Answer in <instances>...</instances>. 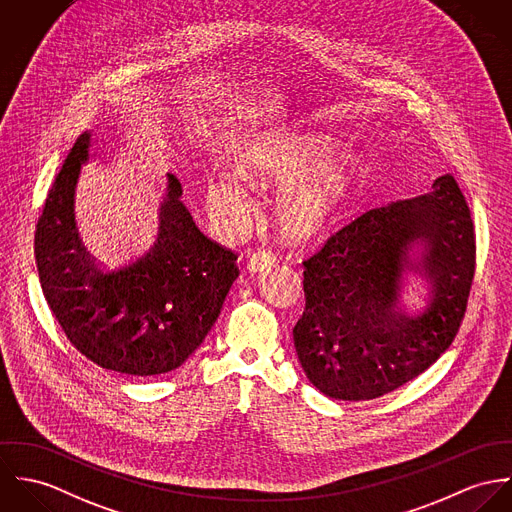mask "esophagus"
I'll return each instance as SVG.
<instances>
[{
  "label": "esophagus",
  "mask_w": 512,
  "mask_h": 512,
  "mask_svg": "<svg viewBox=\"0 0 512 512\" xmlns=\"http://www.w3.org/2000/svg\"><path fill=\"white\" fill-rule=\"evenodd\" d=\"M275 267H279V259L273 253H269V251H257L247 261V269L251 273H267V271H271Z\"/></svg>",
  "instance_id": "1"
}]
</instances>
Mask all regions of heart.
<instances>
[{"label": "heart", "instance_id": "obj_1", "mask_svg": "<svg viewBox=\"0 0 512 512\" xmlns=\"http://www.w3.org/2000/svg\"><path fill=\"white\" fill-rule=\"evenodd\" d=\"M328 135H283L247 145L235 159L237 172L253 184L273 186L298 179L284 194L279 226L294 243H308L338 228L351 212L363 165L353 153H336ZM208 208L224 229H235L247 216V200L233 176L208 182Z\"/></svg>", "mask_w": 512, "mask_h": 512}]
</instances>
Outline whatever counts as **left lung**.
<instances>
[{
	"instance_id": "1",
	"label": "left lung",
	"mask_w": 512,
	"mask_h": 512,
	"mask_svg": "<svg viewBox=\"0 0 512 512\" xmlns=\"http://www.w3.org/2000/svg\"><path fill=\"white\" fill-rule=\"evenodd\" d=\"M408 272L429 283L420 311L401 304ZM473 275L475 229L454 176L369 210L304 261L306 308L292 334L306 377L338 400L412 381L452 345Z\"/></svg>"
}]
</instances>
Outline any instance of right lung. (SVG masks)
<instances>
[{
    "label": "right lung",
    "mask_w": 512,
    "mask_h": 512,
    "mask_svg": "<svg viewBox=\"0 0 512 512\" xmlns=\"http://www.w3.org/2000/svg\"><path fill=\"white\" fill-rule=\"evenodd\" d=\"M82 133L57 174L35 233V259L47 304L70 343L96 365L133 377L180 367L208 336L233 281L237 255L208 239L167 176L155 243L108 267L86 251L76 228L74 194L90 159Z\"/></svg>",
    "instance_id": "1"
}]
</instances>
